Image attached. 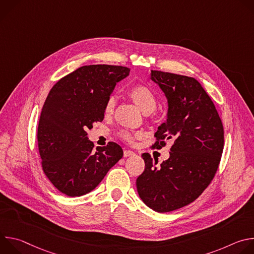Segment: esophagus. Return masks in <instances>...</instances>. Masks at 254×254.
<instances>
[{
    "mask_svg": "<svg viewBox=\"0 0 254 254\" xmlns=\"http://www.w3.org/2000/svg\"><path fill=\"white\" fill-rule=\"evenodd\" d=\"M132 155H134V152H132V151H130V150H125L124 151V157H130V156H132Z\"/></svg>",
    "mask_w": 254,
    "mask_h": 254,
    "instance_id": "34e87169",
    "label": "esophagus"
}]
</instances>
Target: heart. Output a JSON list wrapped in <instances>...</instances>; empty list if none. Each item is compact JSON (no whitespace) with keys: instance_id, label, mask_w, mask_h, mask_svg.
Wrapping results in <instances>:
<instances>
[{"instance_id":"obj_1","label":"heart","mask_w":254,"mask_h":254,"mask_svg":"<svg viewBox=\"0 0 254 254\" xmlns=\"http://www.w3.org/2000/svg\"><path fill=\"white\" fill-rule=\"evenodd\" d=\"M127 93L143 113H150L156 107V104H157L156 94L153 91V89L146 84H141V83L135 84L128 89ZM115 105H116V97L114 95H110L106 99V102L104 105V114L105 115L113 114ZM120 136L128 142L133 141V134L127 130H122L120 132Z\"/></svg>"}]
</instances>
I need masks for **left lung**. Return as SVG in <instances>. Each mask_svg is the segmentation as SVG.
I'll use <instances>...</instances> for the list:
<instances>
[{
    "mask_svg": "<svg viewBox=\"0 0 254 254\" xmlns=\"http://www.w3.org/2000/svg\"><path fill=\"white\" fill-rule=\"evenodd\" d=\"M152 80L165 92L168 119L155 133L154 149L173 140L170 158L160 166L149 153L141 155L143 172L136 179L140 199L154 211L171 212L195 201L218 170L224 129L216 107L193 77L152 70Z\"/></svg>",
    "mask_w": 254,
    "mask_h": 254,
    "instance_id": "left-lung-1",
    "label": "left lung"
}]
</instances>
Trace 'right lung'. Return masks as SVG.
Wrapping results in <instances>:
<instances>
[{
	"instance_id": "add662e5",
	"label": "right lung",
	"mask_w": 254,
	"mask_h": 254,
	"mask_svg": "<svg viewBox=\"0 0 254 254\" xmlns=\"http://www.w3.org/2000/svg\"><path fill=\"white\" fill-rule=\"evenodd\" d=\"M129 68L86 65L62 77L50 90L41 112L37 140L44 174L69 197L92 191L124 155L114 141L97 147L86 130L104 118V105Z\"/></svg>"
}]
</instances>
